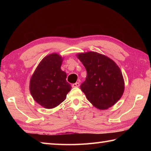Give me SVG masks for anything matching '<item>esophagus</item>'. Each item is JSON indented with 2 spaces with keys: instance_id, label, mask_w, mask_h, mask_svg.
<instances>
[{
  "instance_id": "obj_1",
  "label": "esophagus",
  "mask_w": 151,
  "mask_h": 151,
  "mask_svg": "<svg viewBox=\"0 0 151 151\" xmlns=\"http://www.w3.org/2000/svg\"><path fill=\"white\" fill-rule=\"evenodd\" d=\"M79 86H80L79 82H76V83H75V84H73L72 85L73 88H78V87H79Z\"/></svg>"
}]
</instances>
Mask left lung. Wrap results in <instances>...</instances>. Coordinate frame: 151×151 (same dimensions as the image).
<instances>
[{
    "mask_svg": "<svg viewBox=\"0 0 151 151\" xmlns=\"http://www.w3.org/2000/svg\"><path fill=\"white\" fill-rule=\"evenodd\" d=\"M87 71L81 86L88 100L99 110H106L119 100L124 82L119 67L110 58L97 52L76 54Z\"/></svg>",
    "mask_w": 151,
    "mask_h": 151,
    "instance_id": "1",
    "label": "left lung"
}]
</instances>
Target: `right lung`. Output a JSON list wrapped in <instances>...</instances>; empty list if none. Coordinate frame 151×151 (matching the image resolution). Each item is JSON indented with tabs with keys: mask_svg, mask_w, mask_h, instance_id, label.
<instances>
[{
	"mask_svg": "<svg viewBox=\"0 0 151 151\" xmlns=\"http://www.w3.org/2000/svg\"><path fill=\"white\" fill-rule=\"evenodd\" d=\"M63 58L57 53L44 57L30 81L32 97L47 109L58 106L66 99L71 86L66 81L67 74L61 69Z\"/></svg>",
	"mask_w": 151,
	"mask_h": 151,
	"instance_id": "1",
	"label": "right lung"
}]
</instances>
